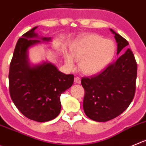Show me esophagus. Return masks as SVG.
I'll return each instance as SVG.
<instances>
[{"instance_id":"1","label":"esophagus","mask_w":146,"mask_h":146,"mask_svg":"<svg viewBox=\"0 0 146 146\" xmlns=\"http://www.w3.org/2000/svg\"><path fill=\"white\" fill-rule=\"evenodd\" d=\"M80 82H81V80H80V77H76L75 78H74V83H75V84H80Z\"/></svg>"}]
</instances>
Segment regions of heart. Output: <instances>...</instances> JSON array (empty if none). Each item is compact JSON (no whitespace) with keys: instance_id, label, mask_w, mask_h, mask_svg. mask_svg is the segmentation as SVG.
Returning <instances> with one entry per match:
<instances>
[{"instance_id":"obj_1","label":"heart","mask_w":146,"mask_h":146,"mask_svg":"<svg viewBox=\"0 0 146 146\" xmlns=\"http://www.w3.org/2000/svg\"><path fill=\"white\" fill-rule=\"evenodd\" d=\"M72 52L73 56L80 61V69L85 74H93L104 69L110 62L115 53V46L110 40L92 34L82 38ZM64 60L68 67H73L74 61L70 55H65Z\"/></svg>"}]
</instances>
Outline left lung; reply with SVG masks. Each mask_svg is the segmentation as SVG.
Returning <instances> with one entry per match:
<instances>
[{
  "instance_id": "obj_1",
  "label": "left lung",
  "mask_w": 146,
  "mask_h": 146,
  "mask_svg": "<svg viewBox=\"0 0 146 146\" xmlns=\"http://www.w3.org/2000/svg\"><path fill=\"white\" fill-rule=\"evenodd\" d=\"M110 31L115 34L119 54L129 44L125 38ZM136 78L137 63L130 48L100 74L82 77L86 115L97 122H106L120 115L134 98Z\"/></svg>"
}]
</instances>
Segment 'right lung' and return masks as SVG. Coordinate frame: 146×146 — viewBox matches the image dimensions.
Here are the masks:
<instances>
[{
  "instance_id": "1",
  "label": "right lung",
  "mask_w": 146,
  "mask_h": 146,
  "mask_svg": "<svg viewBox=\"0 0 146 146\" xmlns=\"http://www.w3.org/2000/svg\"><path fill=\"white\" fill-rule=\"evenodd\" d=\"M37 27L25 33L17 41L10 64L9 92L12 101L25 117L36 122H46L59 115L60 96L72 87L73 74L59 72L51 63L29 66L27 51L39 43L34 32ZM51 38H42L49 41Z\"/></svg>"
}]
</instances>
